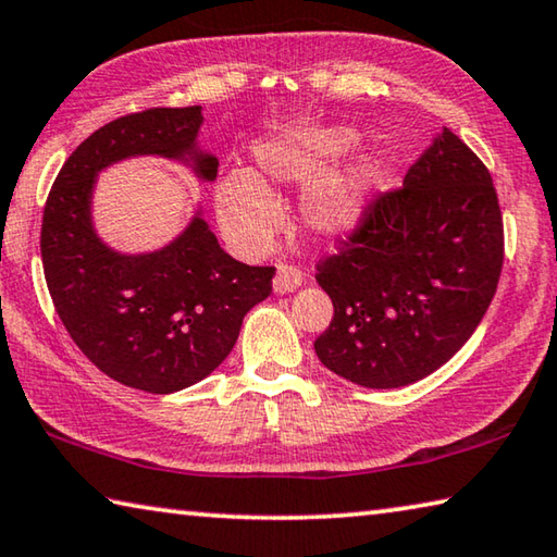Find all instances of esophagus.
I'll return each mask as SVG.
<instances>
[{
  "mask_svg": "<svg viewBox=\"0 0 557 557\" xmlns=\"http://www.w3.org/2000/svg\"><path fill=\"white\" fill-rule=\"evenodd\" d=\"M301 285V272L292 265H280L277 268V275L272 280V289L277 292V295H289V292L299 289Z\"/></svg>",
  "mask_w": 557,
  "mask_h": 557,
  "instance_id": "1",
  "label": "esophagus"
}]
</instances>
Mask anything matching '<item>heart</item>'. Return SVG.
I'll use <instances>...</instances> for the list:
<instances>
[{"mask_svg": "<svg viewBox=\"0 0 557 557\" xmlns=\"http://www.w3.org/2000/svg\"><path fill=\"white\" fill-rule=\"evenodd\" d=\"M356 143L344 125H285L256 139L250 154L256 172L231 169L215 184V215L235 248L260 252L275 240L282 215L272 196L275 186H307L299 219L322 238L354 233L369 215L385 178V157L358 149L332 166Z\"/></svg>", "mask_w": 557, "mask_h": 557, "instance_id": "heart-1", "label": "heart"}]
</instances>
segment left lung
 I'll list each match as a JSON object with an SVG mask.
<instances>
[{"label": "left lung", "instance_id": "1", "mask_svg": "<svg viewBox=\"0 0 557 557\" xmlns=\"http://www.w3.org/2000/svg\"><path fill=\"white\" fill-rule=\"evenodd\" d=\"M504 223L492 174L442 127L403 188L375 199L317 282L334 319L314 342L329 371L363 388L435 373L482 322L502 275Z\"/></svg>", "mask_w": 557, "mask_h": 557}]
</instances>
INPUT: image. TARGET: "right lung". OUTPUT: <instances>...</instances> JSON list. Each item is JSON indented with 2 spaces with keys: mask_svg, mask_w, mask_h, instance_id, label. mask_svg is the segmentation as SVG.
Returning <instances> with one entry per match:
<instances>
[{
  "mask_svg": "<svg viewBox=\"0 0 557 557\" xmlns=\"http://www.w3.org/2000/svg\"><path fill=\"white\" fill-rule=\"evenodd\" d=\"M201 106L154 108L108 122L69 157L44 209L41 260L55 312L102 373L145 393L203 381L238 342L243 317L272 292L275 268L225 252L201 203L174 240L122 252L92 223L98 174L135 157L184 164L201 184L219 159L199 147Z\"/></svg>",
  "mask_w": 557,
  "mask_h": 557,
  "instance_id": "right-lung-1",
  "label": "right lung"
}]
</instances>
